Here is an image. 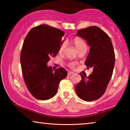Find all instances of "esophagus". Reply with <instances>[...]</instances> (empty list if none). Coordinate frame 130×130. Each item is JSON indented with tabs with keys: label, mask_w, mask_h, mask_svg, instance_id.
I'll list each match as a JSON object with an SVG mask.
<instances>
[{
	"label": "esophagus",
	"mask_w": 130,
	"mask_h": 130,
	"mask_svg": "<svg viewBox=\"0 0 130 130\" xmlns=\"http://www.w3.org/2000/svg\"><path fill=\"white\" fill-rule=\"evenodd\" d=\"M73 74V72H68V76H70L71 75V74Z\"/></svg>",
	"instance_id": "esophagus-1"
}]
</instances>
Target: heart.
Instances as JSON below:
<instances>
[{"label":"heart","instance_id":"obj_1","mask_svg":"<svg viewBox=\"0 0 130 130\" xmlns=\"http://www.w3.org/2000/svg\"><path fill=\"white\" fill-rule=\"evenodd\" d=\"M73 43L74 45H75L76 47L77 48L78 51L80 50L83 49H87V45L86 43L84 42V41L82 39L80 38H78V37H76V38H74L73 40ZM66 47V43L63 42L62 44L60 45V48H59V53H62L64 51ZM76 65V63L75 62H70L68 63V66L71 69H73Z\"/></svg>","mask_w":130,"mask_h":130}]
</instances>
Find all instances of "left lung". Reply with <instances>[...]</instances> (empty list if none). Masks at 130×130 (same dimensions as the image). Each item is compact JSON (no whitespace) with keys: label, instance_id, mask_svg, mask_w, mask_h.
I'll return each mask as SVG.
<instances>
[{"label":"left lung","instance_id":"obj_1","mask_svg":"<svg viewBox=\"0 0 130 130\" xmlns=\"http://www.w3.org/2000/svg\"><path fill=\"white\" fill-rule=\"evenodd\" d=\"M90 46L85 64L88 69L93 68L88 76L80 73L81 80L75 87L76 93L81 99L92 102L104 93L111 80L115 65V55L111 38L97 26H90L77 31Z\"/></svg>","mask_w":130,"mask_h":130}]
</instances>
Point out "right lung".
Returning <instances> with one entry per match:
<instances>
[{
    "label": "right lung",
    "mask_w": 130,
    "mask_h": 130,
    "mask_svg": "<svg viewBox=\"0 0 130 130\" xmlns=\"http://www.w3.org/2000/svg\"><path fill=\"white\" fill-rule=\"evenodd\" d=\"M65 32L47 25L31 28L24 40L21 63L25 83L38 100L50 99L56 94L61 80L67 76L63 68L52 70L47 63L59 52Z\"/></svg>",
    "instance_id": "1"
}]
</instances>
